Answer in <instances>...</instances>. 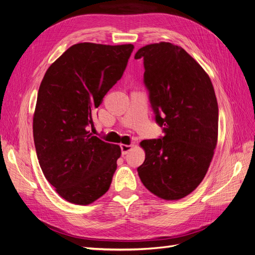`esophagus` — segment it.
I'll use <instances>...</instances> for the list:
<instances>
[{"label":"esophagus","instance_id":"34e87169","mask_svg":"<svg viewBox=\"0 0 255 255\" xmlns=\"http://www.w3.org/2000/svg\"><path fill=\"white\" fill-rule=\"evenodd\" d=\"M120 148H121V152H122L123 155H126V154H128L130 150H132L133 144H125V143H122V144H120Z\"/></svg>","mask_w":255,"mask_h":255}]
</instances>
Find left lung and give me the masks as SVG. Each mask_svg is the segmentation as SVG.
<instances>
[{
    "instance_id": "1",
    "label": "left lung",
    "mask_w": 255,
    "mask_h": 255,
    "mask_svg": "<svg viewBox=\"0 0 255 255\" xmlns=\"http://www.w3.org/2000/svg\"><path fill=\"white\" fill-rule=\"evenodd\" d=\"M143 81L155 120L164 136L142 140L143 164L137 168L144 187L164 200H179L194 191L211 165L218 140V103L210 76L179 45L148 44Z\"/></svg>"
}]
</instances>
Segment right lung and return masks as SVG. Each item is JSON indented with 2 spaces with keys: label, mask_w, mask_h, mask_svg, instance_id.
<instances>
[{
  "label": "right lung",
  "mask_w": 255,
  "mask_h": 255,
  "mask_svg": "<svg viewBox=\"0 0 255 255\" xmlns=\"http://www.w3.org/2000/svg\"><path fill=\"white\" fill-rule=\"evenodd\" d=\"M133 49L130 43H76L43 76L33 117L35 148L45 179L68 202L88 205L110 189L121 149L88 128Z\"/></svg>",
  "instance_id": "1"
}]
</instances>
